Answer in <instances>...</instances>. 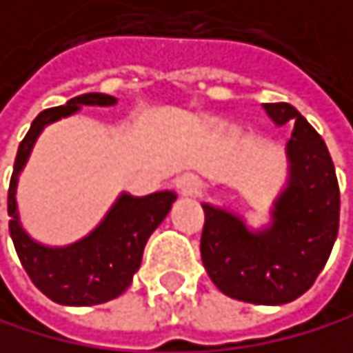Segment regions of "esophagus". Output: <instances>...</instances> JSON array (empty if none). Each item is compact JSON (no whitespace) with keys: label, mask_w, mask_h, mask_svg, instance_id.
Returning <instances> with one entry per match:
<instances>
[{"label":"esophagus","mask_w":353,"mask_h":353,"mask_svg":"<svg viewBox=\"0 0 353 353\" xmlns=\"http://www.w3.org/2000/svg\"><path fill=\"white\" fill-rule=\"evenodd\" d=\"M176 190L183 196H198L200 190H203V183H200V179L194 174H183L176 179Z\"/></svg>","instance_id":"esophagus-1"}]
</instances>
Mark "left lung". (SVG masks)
<instances>
[{
	"instance_id": "obj_1",
	"label": "left lung",
	"mask_w": 353,
	"mask_h": 353,
	"mask_svg": "<svg viewBox=\"0 0 353 353\" xmlns=\"http://www.w3.org/2000/svg\"><path fill=\"white\" fill-rule=\"evenodd\" d=\"M265 112L276 125L295 120L287 144L291 176L274 226L252 233L237 215L203 205L200 256L228 298L276 306L300 298L321 274L339 233L341 194L327 146L308 120L289 103H265Z\"/></svg>"
}]
</instances>
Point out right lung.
Listing matches in <instances>:
<instances>
[{
	"mask_svg": "<svg viewBox=\"0 0 353 353\" xmlns=\"http://www.w3.org/2000/svg\"><path fill=\"white\" fill-rule=\"evenodd\" d=\"M116 99L101 92H88L66 101V105L40 112L21 140L14 170L8 188L10 237L23 270L49 300L66 306H92L118 298L140 270L144 245L150 233L161 224L174 203L172 192H157L144 198L123 194L108 218L85 239L66 248H45L30 239L17 220V176L26 165L30 150L45 125L79 110V105H114Z\"/></svg>",
	"mask_w": 353,
	"mask_h": 353,
	"instance_id": "1",
	"label": "right lung"
}]
</instances>
